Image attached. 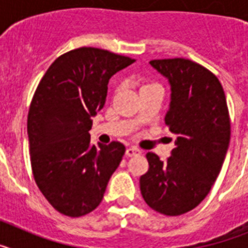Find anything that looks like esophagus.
<instances>
[{
	"label": "esophagus",
	"mask_w": 248,
	"mask_h": 248,
	"mask_svg": "<svg viewBox=\"0 0 248 248\" xmlns=\"http://www.w3.org/2000/svg\"><path fill=\"white\" fill-rule=\"evenodd\" d=\"M141 154V151L139 150V149H135V148H128L125 150V155L128 157H131V156H137V155H140Z\"/></svg>",
	"instance_id": "34e87169"
}]
</instances>
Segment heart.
I'll return each instance as SVG.
<instances>
[{"instance_id":"heart-1","label":"heart","mask_w":248,"mask_h":248,"mask_svg":"<svg viewBox=\"0 0 248 248\" xmlns=\"http://www.w3.org/2000/svg\"><path fill=\"white\" fill-rule=\"evenodd\" d=\"M145 87H146V85H145Z\"/></svg>"}]
</instances>
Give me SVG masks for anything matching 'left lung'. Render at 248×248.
I'll list each match as a JSON object with an SVG mask.
<instances>
[{
  "mask_svg": "<svg viewBox=\"0 0 248 248\" xmlns=\"http://www.w3.org/2000/svg\"><path fill=\"white\" fill-rule=\"evenodd\" d=\"M149 63L170 85L165 123L176 140L166 161L146 154L140 191L153 210L179 216L207 196L220 174L231 135L229 109L222 85L202 65L184 58Z\"/></svg>",
  "mask_w": 248,
  "mask_h": 248,
  "instance_id": "1",
  "label": "left lung"
}]
</instances>
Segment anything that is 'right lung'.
<instances>
[{
    "label": "right lung",
    "instance_id": "right-lung-1",
    "mask_svg": "<svg viewBox=\"0 0 248 248\" xmlns=\"http://www.w3.org/2000/svg\"><path fill=\"white\" fill-rule=\"evenodd\" d=\"M135 59L82 47L58 57L31 103L27 133L34 180L61 214L79 217L103 200L125 146L91 143L93 118L105 104L109 79Z\"/></svg>",
    "mask_w": 248,
    "mask_h": 248
}]
</instances>
